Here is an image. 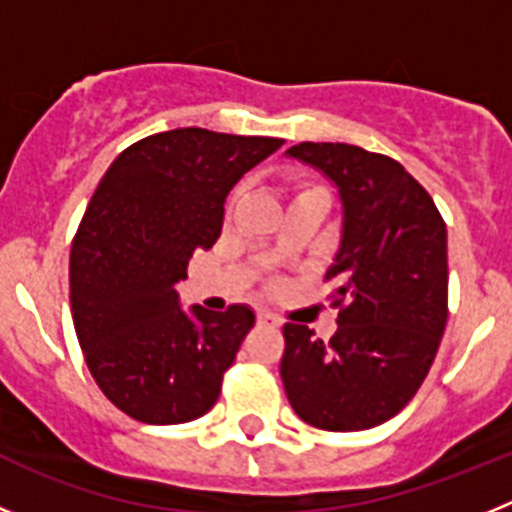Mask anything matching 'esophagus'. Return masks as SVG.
I'll return each mask as SVG.
<instances>
[{
    "instance_id": "34e87169",
    "label": "esophagus",
    "mask_w": 512,
    "mask_h": 512,
    "mask_svg": "<svg viewBox=\"0 0 512 512\" xmlns=\"http://www.w3.org/2000/svg\"><path fill=\"white\" fill-rule=\"evenodd\" d=\"M259 325H271V328H279V325H282V320L274 318L271 312H259Z\"/></svg>"
}]
</instances>
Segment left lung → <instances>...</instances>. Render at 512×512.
Wrapping results in <instances>:
<instances>
[{
    "label": "left lung",
    "instance_id": "left-lung-1",
    "mask_svg": "<svg viewBox=\"0 0 512 512\" xmlns=\"http://www.w3.org/2000/svg\"><path fill=\"white\" fill-rule=\"evenodd\" d=\"M287 156L338 189L341 243L325 279L341 312L328 343L284 325V392L315 428L366 431L413 400L436 359L449 318L446 223L395 158L348 143H300Z\"/></svg>",
    "mask_w": 512,
    "mask_h": 512
}]
</instances>
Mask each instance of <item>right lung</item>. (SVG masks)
Listing matches in <instances>:
<instances>
[{
  "mask_svg": "<svg viewBox=\"0 0 512 512\" xmlns=\"http://www.w3.org/2000/svg\"><path fill=\"white\" fill-rule=\"evenodd\" d=\"M282 138L176 128L120 153L71 243V315L104 397L148 425L202 418L256 323L248 305L184 310L176 282L220 238L225 200Z\"/></svg>",
  "mask_w": 512,
  "mask_h": 512,
  "instance_id": "right-lung-1",
  "label": "right lung"
}]
</instances>
